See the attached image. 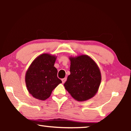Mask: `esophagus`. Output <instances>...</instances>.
Masks as SVG:
<instances>
[{"label":"esophagus","mask_w":131,"mask_h":131,"mask_svg":"<svg viewBox=\"0 0 131 131\" xmlns=\"http://www.w3.org/2000/svg\"><path fill=\"white\" fill-rule=\"evenodd\" d=\"M66 80H67V78H66V77H65V78H64V79H62V83H65V82L66 81Z\"/></svg>","instance_id":"esophagus-1"}]
</instances>
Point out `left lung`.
<instances>
[{
    "mask_svg": "<svg viewBox=\"0 0 131 131\" xmlns=\"http://www.w3.org/2000/svg\"><path fill=\"white\" fill-rule=\"evenodd\" d=\"M70 74L64 87L77 101L83 102L94 97L101 82V71L96 63L87 55L70 57Z\"/></svg>",
    "mask_w": 131,
    "mask_h": 131,
    "instance_id": "1",
    "label": "left lung"
}]
</instances>
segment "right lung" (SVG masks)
I'll list each match as a JSON object with an SVG mask.
<instances>
[{"label":"right lung","instance_id":"1","mask_svg":"<svg viewBox=\"0 0 131 131\" xmlns=\"http://www.w3.org/2000/svg\"><path fill=\"white\" fill-rule=\"evenodd\" d=\"M57 57L50 54H42L35 58L25 74L27 90L33 97L44 101L62 81L58 78V71L54 67Z\"/></svg>","mask_w":131,"mask_h":131}]
</instances>
